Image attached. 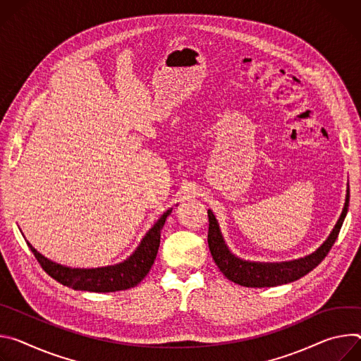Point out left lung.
Here are the masks:
<instances>
[{
	"mask_svg": "<svg viewBox=\"0 0 361 361\" xmlns=\"http://www.w3.org/2000/svg\"><path fill=\"white\" fill-rule=\"evenodd\" d=\"M348 201H350V190L347 186L345 204H344L343 212L334 229L324 241V244L317 251H314L312 254L304 258L286 261V262H252V261H245L235 257L224 241V236L221 233V229L214 212L208 209V218H209L208 245H209L211 255L215 264L218 265V268L221 269V272L229 279V281L235 284L244 286V287H252V288H262V287H275V286L293 283L295 279L312 271L327 257V254L330 252L331 247L336 243L341 225L344 222V218L347 215Z\"/></svg>",
	"mask_w": 361,
	"mask_h": 361,
	"instance_id": "left-lung-1",
	"label": "left lung"
}]
</instances>
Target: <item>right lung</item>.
<instances>
[{"label":"right lung","mask_w":361,"mask_h":361,"mask_svg":"<svg viewBox=\"0 0 361 361\" xmlns=\"http://www.w3.org/2000/svg\"><path fill=\"white\" fill-rule=\"evenodd\" d=\"M171 212L172 208L168 209L149 229L136 251L128 259L116 265L102 268H70L50 261L39 254L28 241L27 245L43 269L63 286L78 291L92 293H114L129 290L137 286L150 271L160 244V231H162Z\"/></svg>","instance_id":"right-lung-1"}]
</instances>
